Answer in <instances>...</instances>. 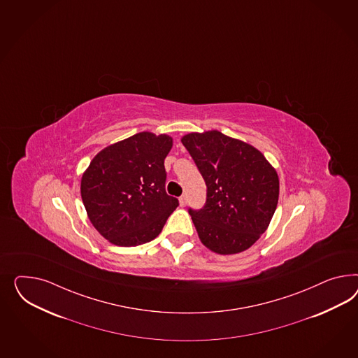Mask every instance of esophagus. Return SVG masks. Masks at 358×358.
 <instances>
[{"instance_id": "1", "label": "esophagus", "mask_w": 358, "mask_h": 358, "mask_svg": "<svg viewBox=\"0 0 358 358\" xmlns=\"http://www.w3.org/2000/svg\"><path fill=\"white\" fill-rule=\"evenodd\" d=\"M179 204H180V206H185V204H187V197H185V194H182V196L179 197Z\"/></svg>"}]
</instances>
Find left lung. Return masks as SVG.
I'll return each mask as SVG.
<instances>
[{"mask_svg": "<svg viewBox=\"0 0 358 358\" xmlns=\"http://www.w3.org/2000/svg\"><path fill=\"white\" fill-rule=\"evenodd\" d=\"M206 184L201 209H188L200 241L221 255L242 252L269 225L278 203V176L254 146L218 131L182 138Z\"/></svg>", "mask_w": 358, "mask_h": 358, "instance_id": "obj_1", "label": "left lung"}]
</instances>
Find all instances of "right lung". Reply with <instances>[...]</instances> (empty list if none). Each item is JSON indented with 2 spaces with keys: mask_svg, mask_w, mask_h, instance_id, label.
<instances>
[{
  "mask_svg": "<svg viewBox=\"0 0 358 358\" xmlns=\"http://www.w3.org/2000/svg\"><path fill=\"white\" fill-rule=\"evenodd\" d=\"M167 134L141 132L96 154L81 180V196L94 227L111 243L143 245L162 231L179 205L166 194Z\"/></svg>",
  "mask_w": 358,
  "mask_h": 358,
  "instance_id": "right-lung-1",
  "label": "right lung"
}]
</instances>
